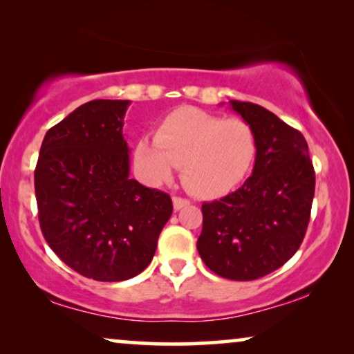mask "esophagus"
Here are the masks:
<instances>
[{
  "label": "esophagus",
  "instance_id": "1",
  "mask_svg": "<svg viewBox=\"0 0 354 354\" xmlns=\"http://www.w3.org/2000/svg\"><path fill=\"white\" fill-rule=\"evenodd\" d=\"M172 203H174V209H176V211L182 209V207H185V206L190 205V201L185 200V198H180V196H174L172 198Z\"/></svg>",
  "mask_w": 354,
  "mask_h": 354
}]
</instances>
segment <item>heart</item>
Returning a JSON list of instances; mask_svg holds the SVG:
<instances>
[{
  "label": "heart",
  "instance_id": "1",
  "mask_svg": "<svg viewBox=\"0 0 354 354\" xmlns=\"http://www.w3.org/2000/svg\"><path fill=\"white\" fill-rule=\"evenodd\" d=\"M258 154V138L243 119L185 106L159 122L154 138L142 137L133 161L148 182L161 183L182 166L185 188L200 198H219L248 177Z\"/></svg>",
  "mask_w": 354,
  "mask_h": 354
}]
</instances>
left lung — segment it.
<instances>
[{
	"mask_svg": "<svg viewBox=\"0 0 354 354\" xmlns=\"http://www.w3.org/2000/svg\"><path fill=\"white\" fill-rule=\"evenodd\" d=\"M230 108L253 127L258 154L239 190L203 203L196 248L221 277L254 280L282 268L301 245L316 174L301 132L259 104L234 100Z\"/></svg>",
	"mask_w": 354,
	"mask_h": 354,
	"instance_id": "8db88e82",
	"label": "left lung"
}]
</instances>
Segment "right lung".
Masks as SVG:
<instances>
[{"label":"right lung","mask_w":354,"mask_h":354,"mask_svg":"<svg viewBox=\"0 0 354 354\" xmlns=\"http://www.w3.org/2000/svg\"><path fill=\"white\" fill-rule=\"evenodd\" d=\"M129 100H93L48 130L35 167L43 236L84 277L122 282L151 263L172 214L167 193L130 178Z\"/></svg>","instance_id":"right-lung-1"}]
</instances>
